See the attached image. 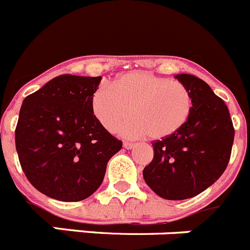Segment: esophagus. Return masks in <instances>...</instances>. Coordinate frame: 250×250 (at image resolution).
Returning <instances> with one entry per match:
<instances>
[{
    "mask_svg": "<svg viewBox=\"0 0 250 250\" xmlns=\"http://www.w3.org/2000/svg\"><path fill=\"white\" fill-rule=\"evenodd\" d=\"M135 145L136 144H134V143H127V141H125V143L123 144V146L125 147V149L130 150V149H132V147H135Z\"/></svg>",
    "mask_w": 250,
    "mask_h": 250,
    "instance_id": "1",
    "label": "esophagus"
}]
</instances>
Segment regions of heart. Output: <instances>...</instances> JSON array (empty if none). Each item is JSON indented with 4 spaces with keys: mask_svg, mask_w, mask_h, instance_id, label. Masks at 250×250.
<instances>
[{
    "mask_svg": "<svg viewBox=\"0 0 250 250\" xmlns=\"http://www.w3.org/2000/svg\"><path fill=\"white\" fill-rule=\"evenodd\" d=\"M92 115L109 131L118 129L130 116L123 129L127 136L147 135L161 140L184 127L193 110V96L184 83L146 71L127 72L100 86L90 101Z\"/></svg>",
    "mask_w": 250,
    "mask_h": 250,
    "instance_id": "1",
    "label": "heart"
}]
</instances>
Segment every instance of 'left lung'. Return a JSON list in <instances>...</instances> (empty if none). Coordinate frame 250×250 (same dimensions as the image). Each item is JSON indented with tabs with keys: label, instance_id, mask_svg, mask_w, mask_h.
Masks as SVG:
<instances>
[{
	"label": "left lung",
	"instance_id": "obj_1",
	"mask_svg": "<svg viewBox=\"0 0 250 250\" xmlns=\"http://www.w3.org/2000/svg\"><path fill=\"white\" fill-rule=\"evenodd\" d=\"M193 96L190 118L182 130L152 143L154 159L143 176L154 193L167 200L189 199L213 185L230 159L234 127L224 101L205 81L175 75Z\"/></svg>",
	"mask_w": 250,
	"mask_h": 250
}]
</instances>
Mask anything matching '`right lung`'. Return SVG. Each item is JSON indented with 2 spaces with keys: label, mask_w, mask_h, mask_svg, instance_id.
I'll return each instance as SVG.
<instances>
[{
  "label": "right lung",
  "mask_w": 250,
  "mask_h": 250,
  "mask_svg": "<svg viewBox=\"0 0 250 250\" xmlns=\"http://www.w3.org/2000/svg\"><path fill=\"white\" fill-rule=\"evenodd\" d=\"M101 79L60 75L22 103L15 131L20 164L28 182L52 199L89 198L123 146L92 115L90 101Z\"/></svg>",
  "instance_id": "obj_1"
}]
</instances>
